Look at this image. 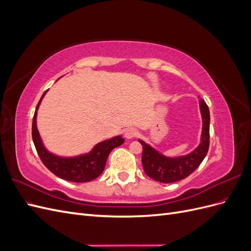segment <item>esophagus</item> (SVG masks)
I'll return each instance as SVG.
<instances>
[{
    "label": "esophagus",
    "instance_id": "1",
    "mask_svg": "<svg viewBox=\"0 0 251 251\" xmlns=\"http://www.w3.org/2000/svg\"><path fill=\"white\" fill-rule=\"evenodd\" d=\"M137 134H138L137 130H136V128H134V127H128L127 130H126V132H125V136H126V138H127V139L135 138L136 136H137Z\"/></svg>",
    "mask_w": 251,
    "mask_h": 251
}]
</instances>
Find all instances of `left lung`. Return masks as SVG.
Wrapping results in <instances>:
<instances>
[{
    "mask_svg": "<svg viewBox=\"0 0 251 251\" xmlns=\"http://www.w3.org/2000/svg\"><path fill=\"white\" fill-rule=\"evenodd\" d=\"M200 110L203 119V128L201 143L191 154L177 158H169L161 155L144 141L139 140L142 144V166L144 173L151 179L161 183H173L185 179L199 165L206 156L209 148V110L203 100H200Z\"/></svg>",
    "mask_w": 251,
    "mask_h": 251,
    "instance_id": "obj_1",
    "label": "left lung"
}]
</instances>
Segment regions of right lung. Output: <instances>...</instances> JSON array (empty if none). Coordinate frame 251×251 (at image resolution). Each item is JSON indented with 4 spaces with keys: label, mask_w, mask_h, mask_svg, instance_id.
I'll use <instances>...</instances> for the list:
<instances>
[{
    "label": "right lung",
    "mask_w": 251,
    "mask_h": 251,
    "mask_svg": "<svg viewBox=\"0 0 251 251\" xmlns=\"http://www.w3.org/2000/svg\"><path fill=\"white\" fill-rule=\"evenodd\" d=\"M46 92L47 91H45L36 105L32 120V139L42 162L55 176L67 181L89 182L96 179L103 172L111 151L121 146L125 142V138L116 136L112 139L96 144L90 153L74 158H62L50 154L43 146L39 131L36 128V112Z\"/></svg>",
    "instance_id": "obj_1"
}]
</instances>
